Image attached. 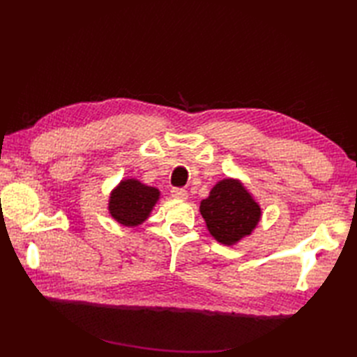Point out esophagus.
<instances>
[{
    "mask_svg": "<svg viewBox=\"0 0 357 357\" xmlns=\"http://www.w3.org/2000/svg\"><path fill=\"white\" fill-rule=\"evenodd\" d=\"M187 190H184V188H178L174 187L172 188V196L174 199H187Z\"/></svg>",
    "mask_w": 357,
    "mask_h": 357,
    "instance_id": "1",
    "label": "esophagus"
}]
</instances>
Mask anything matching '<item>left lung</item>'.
<instances>
[{"label":"left lung","instance_id":"left-lung-1","mask_svg":"<svg viewBox=\"0 0 357 357\" xmlns=\"http://www.w3.org/2000/svg\"><path fill=\"white\" fill-rule=\"evenodd\" d=\"M199 210L211 236L225 245L248 236L261 219L259 204L236 179L218 183Z\"/></svg>","mask_w":357,"mask_h":357}]
</instances>
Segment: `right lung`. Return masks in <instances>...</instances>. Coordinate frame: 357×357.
I'll return each instance as SVG.
<instances>
[{
	"label": "right lung",
	"instance_id": "1",
	"mask_svg": "<svg viewBox=\"0 0 357 357\" xmlns=\"http://www.w3.org/2000/svg\"><path fill=\"white\" fill-rule=\"evenodd\" d=\"M159 199V190L136 179H124L112 192L109 211L119 224L135 227L146 221Z\"/></svg>",
	"mask_w": 357,
	"mask_h": 357
}]
</instances>
